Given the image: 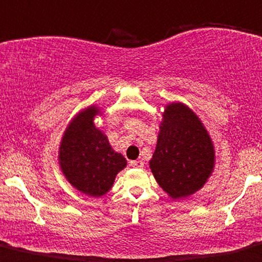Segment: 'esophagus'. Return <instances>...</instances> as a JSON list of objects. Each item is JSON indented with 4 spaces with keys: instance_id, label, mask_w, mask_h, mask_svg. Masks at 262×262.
Here are the masks:
<instances>
[{
    "instance_id": "obj_1",
    "label": "esophagus",
    "mask_w": 262,
    "mask_h": 262,
    "mask_svg": "<svg viewBox=\"0 0 262 262\" xmlns=\"http://www.w3.org/2000/svg\"><path fill=\"white\" fill-rule=\"evenodd\" d=\"M130 164L132 167H134V168H143L144 167V162L143 161H130Z\"/></svg>"
}]
</instances>
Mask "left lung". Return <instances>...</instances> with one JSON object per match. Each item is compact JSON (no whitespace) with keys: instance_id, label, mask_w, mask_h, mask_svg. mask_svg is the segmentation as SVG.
<instances>
[{"instance_id":"left-lung-1","label":"left lung","mask_w":262,"mask_h":262,"mask_svg":"<svg viewBox=\"0 0 262 262\" xmlns=\"http://www.w3.org/2000/svg\"><path fill=\"white\" fill-rule=\"evenodd\" d=\"M149 167L168 196L186 198L200 191L214 168V147L196 113L180 101L164 108Z\"/></svg>"}]
</instances>
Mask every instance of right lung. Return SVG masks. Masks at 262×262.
<instances>
[{
	"instance_id": "add662e5",
	"label": "right lung",
	"mask_w": 262,
	"mask_h": 262,
	"mask_svg": "<svg viewBox=\"0 0 262 262\" xmlns=\"http://www.w3.org/2000/svg\"><path fill=\"white\" fill-rule=\"evenodd\" d=\"M98 106H88L69 123L59 147V164L69 183L81 193L101 197L110 191L126 159L115 152L108 137L96 128Z\"/></svg>"
}]
</instances>
